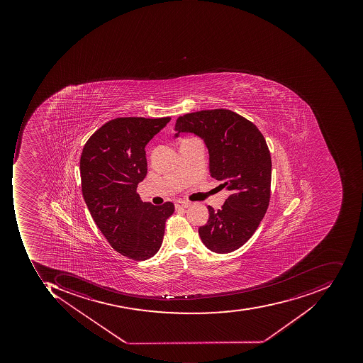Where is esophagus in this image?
I'll use <instances>...</instances> for the list:
<instances>
[{"mask_svg":"<svg viewBox=\"0 0 363 363\" xmlns=\"http://www.w3.org/2000/svg\"><path fill=\"white\" fill-rule=\"evenodd\" d=\"M190 205L189 201H178L176 203V209L187 208Z\"/></svg>","mask_w":363,"mask_h":363,"instance_id":"1","label":"esophagus"}]
</instances>
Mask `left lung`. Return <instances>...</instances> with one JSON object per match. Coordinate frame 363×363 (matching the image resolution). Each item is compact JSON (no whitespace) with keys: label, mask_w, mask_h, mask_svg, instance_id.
<instances>
[{"label":"left lung","mask_w":363,"mask_h":363,"mask_svg":"<svg viewBox=\"0 0 363 363\" xmlns=\"http://www.w3.org/2000/svg\"><path fill=\"white\" fill-rule=\"evenodd\" d=\"M176 138L194 133L204 140L209 171L230 192L221 209L208 206L199 233L207 249L230 253L253 235L269 205L272 158L263 134L251 121L227 109L201 110L177 118Z\"/></svg>","instance_id":"1"}]
</instances>
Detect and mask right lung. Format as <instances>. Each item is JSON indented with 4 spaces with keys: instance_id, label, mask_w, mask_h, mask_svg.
<instances>
[{
    "instance_id": "1",
    "label": "right lung",
    "mask_w": 363,
    "mask_h": 363,
    "mask_svg": "<svg viewBox=\"0 0 363 363\" xmlns=\"http://www.w3.org/2000/svg\"><path fill=\"white\" fill-rule=\"evenodd\" d=\"M171 118H116L86 142L79 160L82 192L97 227L110 245L135 261L162 247L171 201L155 206L140 199L138 183L147 174L145 147Z\"/></svg>"
}]
</instances>
